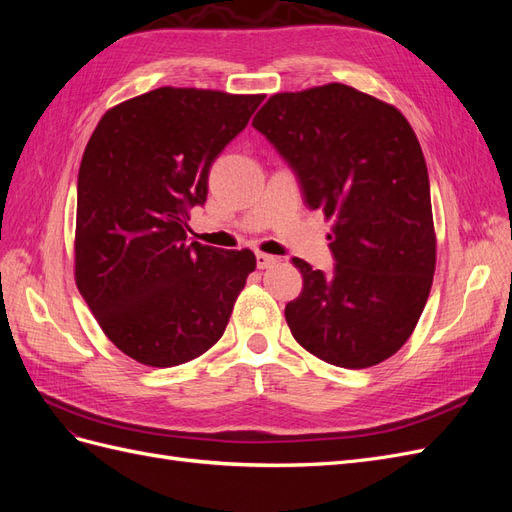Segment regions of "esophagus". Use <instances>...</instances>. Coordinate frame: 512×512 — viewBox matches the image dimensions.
Listing matches in <instances>:
<instances>
[{
    "instance_id": "34e87169",
    "label": "esophagus",
    "mask_w": 512,
    "mask_h": 512,
    "mask_svg": "<svg viewBox=\"0 0 512 512\" xmlns=\"http://www.w3.org/2000/svg\"><path fill=\"white\" fill-rule=\"evenodd\" d=\"M277 262V258L275 256H271V254H265V252H256V265H258V269H267V267H273Z\"/></svg>"
}]
</instances>
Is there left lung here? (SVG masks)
I'll return each instance as SVG.
<instances>
[{"label": "left lung", "mask_w": 512, "mask_h": 512, "mask_svg": "<svg viewBox=\"0 0 512 512\" xmlns=\"http://www.w3.org/2000/svg\"><path fill=\"white\" fill-rule=\"evenodd\" d=\"M252 126L288 162L305 205L333 220V273L292 258L303 290L286 305L318 359L365 369L408 342L436 271L429 175L395 106L342 83L275 94Z\"/></svg>", "instance_id": "8db88e82"}]
</instances>
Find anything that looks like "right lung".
<instances>
[{
  "label": "right lung",
  "mask_w": 512,
  "mask_h": 512,
  "mask_svg": "<svg viewBox=\"0 0 512 512\" xmlns=\"http://www.w3.org/2000/svg\"><path fill=\"white\" fill-rule=\"evenodd\" d=\"M265 96L160 87L106 111L76 185L74 277L104 335L130 359L175 367L222 337L250 250L188 243L209 170Z\"/></svg>",
  "instance_id": "1"
}]
</instances>
